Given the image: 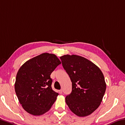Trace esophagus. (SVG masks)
Instances as JSON below:
<instances>
[{"mask_svg": "<svg viewBox=\"0 0 125 125\" xmlns=\"http://www.w3.org/2000/svg\"><path fill=\"white\" fill-rule=\"evenodd\" d=\"M62 92H63V91H62V90H59V93L60 94H62Z\"/></svg>", "mask_w": 125, "mask_h": 125, "instance_id": "34e87169", "label": "esophagus"}]
</instances>
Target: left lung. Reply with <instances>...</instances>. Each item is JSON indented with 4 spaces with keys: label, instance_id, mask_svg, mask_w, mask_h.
Masks as SVG:
<instances>
[{
    "label": "left lung",
    "instance_id": "obj_1",
    "mask_svg": "<svg viewBox=\"0 0 125 125\" xmlns=\"http://www.w3.org/2000/svg\"><path fill=\"white\" fill-rule=\"evenodd\" d=\"M60 59L72 83V92L65 98L67 104L77 116L90 115L100 105L106 91L102 71L94 63L79 55L67 54Z\"/></svg>",
    "mask_w": 125,
    "mask_h": 125
}]
</instances>
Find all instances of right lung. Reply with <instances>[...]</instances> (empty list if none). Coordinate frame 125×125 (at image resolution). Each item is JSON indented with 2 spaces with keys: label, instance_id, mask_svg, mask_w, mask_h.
I'll list each match as a JSON object with an SVG mask.
<instances>
[{
  "label": "right lung",
  "instance_id": "1",
  "mask_svg": "<svg viewBox=\"0 0 125 125\" xmlns=\"http://www.w3.org/2000/svg\"><path fill=\"white\" fill-rule=\"evenodd\" d=\"M61 63L55 54L44 53L27 61L19 68L15 91L28 113L39 116L50 110L58 95L52 90L50 76Z\"/></svg>",
  "mask_w": 125,
  "mask_h": 125
}]
</instances>
